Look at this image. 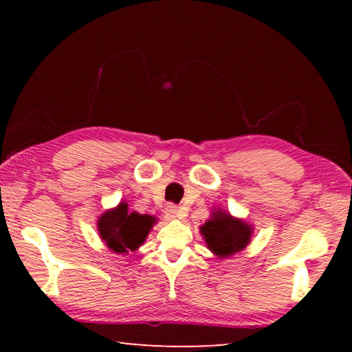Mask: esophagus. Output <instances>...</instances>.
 I'll list each match as a JSON object with an SVG mask.
<instances>
[{
    "mask_svg": "<svg viewBox=\"0 0 352 352\" xmlns=\"http://www.w3.org/2000/svg\"><path fill=\"white\" fill-rule=\"evenodd\" d=\"M164 212H166V217H168V219H175V217L182 216L180 208H178L177 205H168V206H166Z\"/></svg>",
    "mask_w": 352,
    "mask_h": 352,
    "instance_id": "esophagus-1",
    "label": "esophagus"
}]
</instances>
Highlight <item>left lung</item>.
Listing matches in <instances>:
<instances>
[{
	"label": "left lung",
	"instance_id": "obj_1",
	"mask_svg": "<svg viewBox=\"0 0 352 352\" xmlns=\"http://www.w3.org/2000/svg\"><path fill=\"white\" fill-rule=\"evenodd\" d=\"M200 233L204 234L208 248L220 258H226L247 247L252 236V228L242 220L233 219L230 214L217 211L212 214L211 220L201 226Z\"/></svg>",
	"mask_w": 352,
	"mask_h": 352
}]
</instances>
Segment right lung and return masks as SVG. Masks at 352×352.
Wrapping results in <instances>:
<instances>
[{"instance_id": "obj_1", "label": "right lung", "mask_w": 352, "mask_h": 352, "mask_svg": "<svg viewBox=\"0 0 352 352\" xmlns=\"http://www.w3.org/2000/svg\"><path fill=\"white\" fill-rule=\"evenodd\" d=\"M98 222L99 234L107 247L121 254L129 253V250L135 252L146 241L155 219L146 214L129 212L127 204L122 201L115 210L107 211Z\"/></svg>"}]
</instances>
